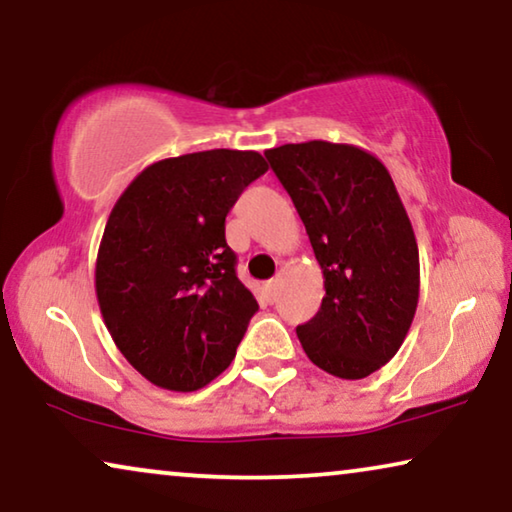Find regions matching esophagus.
<instances>
[{"instance_id": "1", "label": "esophagus", "mask_w": 512, "mask_h": 512, "mask_svg": "<svg viewBox=\"0 0 512 512\" xmlns=\"http://www.w3.org/2000/svg\"><path fill=\"white\" fill-rule=\"evenodd\" d=\"M264 292H266V296H269V299L273 301V299H276V294H278V280L276 278H273V280H269V282H266V285H264Z\"/></svg>"}]
</instances>
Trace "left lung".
<instances>
[{"instance_id": "left-lung-1", "label": "left lung", "mask_w": 512, "mask_h": 512, "mask_svg": "<svg viewBox=\"0 0 512 512\" xmlns=\"http://www.w3.org/2000/svg\"><path fill=\"white\" fill-rule=\"evenodd\" d=\"M264 156L324 273L322 308L296 326L303 352L333 377H368L398 354L421 289L414 227L391 174L356 144L310 140Z\"/></svg>"}]
</instances>
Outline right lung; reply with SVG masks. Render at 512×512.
<instances>
[{
    "label": "right lung",
    "mask_w": 512,
    "mask_h": 512,
    "mask_svg": "<svg viewBox=\"0 0 512 512\" xmlns=\"http://www.w3.org/2000/svg\"><path fill=\"white\" fill-rule=\"evenodd\" d=\"M269 170L257 151L163 158L128 183L96 257V299L114 345L144 379L190 393L216 379L257 312L236 278L225 216Z\"/></svg>",
    "instance_id": "1"
}]
</instances>
